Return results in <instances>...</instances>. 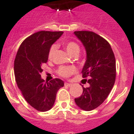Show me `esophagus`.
Returning <instances> with one entry per match:
<instances>
[{
  "mask_svg": "<svg viewBox=\"0 0 134 134\" xmlns=\"http://www.w3.org/2000/svg\"><path fill=\"white\" fill-rule=\"evenodd\" d=\"M65 86H67V87H71L72 86V84L69 83H65Z\"/></svg>",
  "mask_w": 134,
  "mask_h": 134,
  "instance_id": "1",
  "label": "esophagus"
}]
</instances>
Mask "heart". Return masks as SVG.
Returning a JSON list of instances; mask_svg holds the SVG:
<instances>
[{"label": "heart", "mask_w": 134, "mask_h": 134, "mask_svg": "<svg viewBox=\"0 0 134 134\" xmlns=\"http://www.w3.org/2000/svg\"><path fill=\"white\" fill-rule=\"evenodd\" d=\"M63 46L70 55H77L80 52L79 45L75 42H67L63 44ZM55 51V46H51L49 49V51H48V56L49 60H51L53 58ZM76 71V67H73V66H69V67L62 66L59 68L58 72L59 75L61 76L68 77L70 75H71L72 74L75 73Z\"/></svg>", "instance_id": "1"}]
</instances>
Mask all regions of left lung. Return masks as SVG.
Here are the masks:
<instances>
[{"instance_id":"left-lung-1","label":"left lung","mask_w":134,"mask_h":134,"mask_svg":"<svg viewBox=\"0 0 134 134\" xmlns=\"http://www.w3.org/2000/svg\"><path fill=\"white\" fill-rule=\"evenodd\" d=\"M86 51V60L82 74L89 77L88 88L83 87V94L76 98L81 109L89 111L97 108L105 101L114 86L116 76L115 58L107 41L91 31H75Z\"/></svg>"}]
</instances>
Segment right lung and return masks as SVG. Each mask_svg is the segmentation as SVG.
I'll use <instances>...</instances> for the list:
<instances>
[{"mask_svg": "<svg viewBox=\"0 0 134 134\" xmlns=\"http://www.w3.org/2000/svg\"><path fill=\"white\" fill-rule=\"evenodd\" d=\"M63 34L62 31L35 32L22 42L16 55L14 70L18 88L26 102L41 112L52 108L57 92L64 86L61 79L44 82L40 75L42 66L48 61L49 49Z\"/></svg>", "mask_w": 134, "mask_h": 134, "instance_id": "1", "label": "right lung"}]
</instances>
